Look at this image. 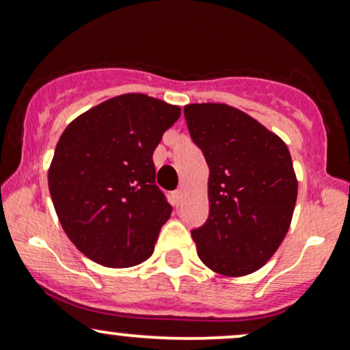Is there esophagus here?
Wrapping results in <instances>:
<instances>
[{
    "mask_svg": "<svg viewBox=\"0 0 350 350\" xmlns=\"http://www.w3.org/2000/svg\"><path fill=\"white\" fill-rule=\"evenodd\" d=\"M182 196H183V189H176V191L174 193V200L176 204H178L180 201H182Z\"/></svg>",
    "mask_w": 350,
    "mask_h": 350,
    "instance_id": "obj_1",
    "label": "esophagus"
}]
</instances>
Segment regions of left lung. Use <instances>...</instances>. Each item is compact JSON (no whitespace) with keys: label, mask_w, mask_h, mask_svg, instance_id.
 <instances>
[{"label":"left lung","mask_w":350,"mask_h":350,"mask_svg":"<svg viewBox=\"0 0 350 350\" xmlns=\"http://www.w3.org/2000/svg\"><path fill=\"white\" fill-rule=\"evenodd\" d=\"M189 135L209 167V217L191 232L214 273L261 269L286 239L299 183L286 142L227 103L185 105Z\"/></svg>","instance_id":"1"}]
</instances>
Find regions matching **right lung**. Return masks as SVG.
<instances>
[{
    "mask_svg": "<svg viewBox=\"0 0 350 350\" xmlns=\"http://www.w3.org/2000/svg\"><path fill=\"white\" fill-rule=\"evenodd\" d=\"M178 105L123 94L68 124L49 168L56 215L76 248L105 267H129L154 252L172 206L155 185L152 154L180 118Z\"/></svg>",
    "mask_w": 350,
    "mask_h": 350,
    "instance_id": "obj_1",
    "label": "right lung"
}]
</instances>
